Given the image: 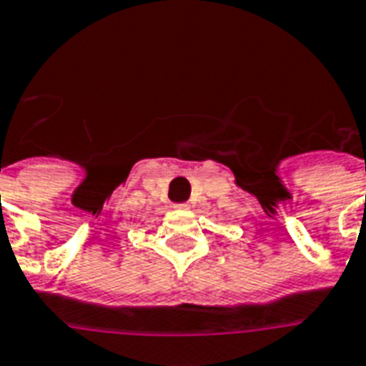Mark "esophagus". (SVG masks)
Segmentation results:
<instances>
[{"instance_id":"esophagus-1","label":"esophagus","mask_w":366,"mask_h":366,"mask_svg":"<svg viewBox=\"0 0 366 366\" xmlns=\"http://www.w3.org/2000/svg\"><path fill=\"white\" fill-rule=\"evenodd\" d=\"M177 207L178 209H186V207H188V203H177Z\"/></svg>"}]
</instances>
